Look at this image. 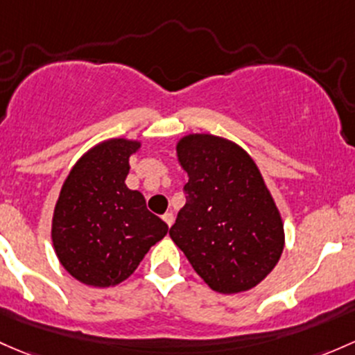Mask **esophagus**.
<instances>
[{
    "instance_id": "esophagus-1",
    "label": "esophagus",
    "mask_w": 355,
    "mask_h": 355,
    "mask_svg": "<svg viewBox=\"0 0 355 355\" xmlns=\"http://www.w3.org/2000/svg\"><path fill=\"white\" fill-rule=\"evenodd\" d=\"M173 219L175 218H173V214H171V212H165V214H163V221H165L168 226L173 225Z\"/></svg>"
}]
</instances>
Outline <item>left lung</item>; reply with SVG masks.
I'll return each instance as SVG.
<instances>
[{
    "instance_id": "left-lung-1",
    "label": "left lung",
    "mask_w": 355,
    "mask_h": 355,
    "mask_svg": "<svg viewBox=\"0 0 355 355\" xmlns=\"http://www.w3.org/2000/svg\"><path fill=\"white\" fill-rule=\"evenodd\" d=\"M177 155L189 182L171 240L212 291L252 289L284 248L281 214L255 162L238 144L211 134L185 136Z\"/></svg>"
}]
</instances>
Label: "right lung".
Masks as SVG:
<instances>
[{
  "label": "right lung",
  "instance_id": "1",
  "mask_svg": "<svg viewBox=\"0 0 355 355\" xmlns=\"http://www.w3.org/2000/svg\"><path fill=\"white\" fill-rule=\"evenodd\" d=\"M139 143L109 139L92 148L62 185L52 218V243L62 267L87 286L125 281L166 234L143 193L125 185Z\"/></svg>",
  "mask_w": 355,
  "mask_h": 355
}]
</instances>
